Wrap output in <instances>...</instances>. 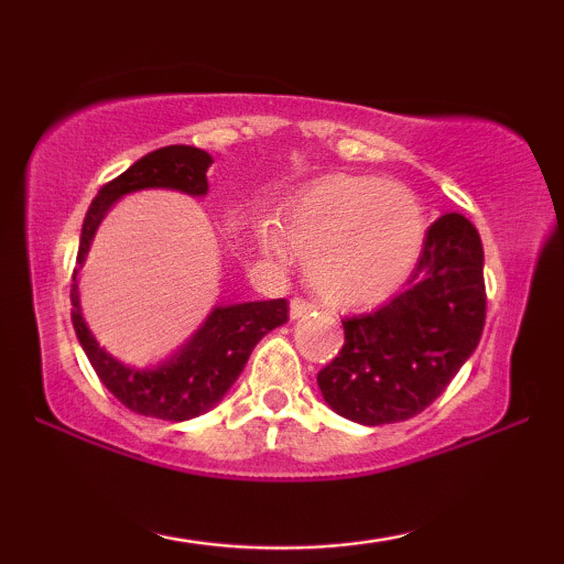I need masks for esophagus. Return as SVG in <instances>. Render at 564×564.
<instances>
[{
  "label": "esophagus",
  "mask_w": 564,
  "mask_h": 564,
  "mask_svg": "<svg viewBox=\"0 0 564 564\" xmlns=\"http://www.w3.org/2000/svg\"><path fill=\"white\" fill-rule=\"evenodd\" d=\"M313 303H307V300L303 297H292L290 300V318H303V315H307L313 311Z\"/></svg>",
  "instance_id": "1"
}]
</instances>
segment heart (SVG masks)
<instances>
[{
	"label": "heart",
	"instance_id": "b5f03b06",
	"mask_svg": "<svg viewBox=\"0 0 564 564\" xmlns=\"http://www.w3.org/2000/svg\"><path fill=\"white\" fill-rule=\"evenodd\" d=\"M426 223L403 184L380 176L334 174L288 199L280 223H261V251L288 261L305 257L315 295L338 307L382 303L419 264Z\"/></svg>",
	"mask_w": 564,
	"mask_h": 564
}]
</instances>
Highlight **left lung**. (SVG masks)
<instances>
[{
	"mask_svg": "<svg viewBox=\"0 0 564 564\" xmlns=\"http://www.w3.org/2000/svg\"><path fill=\"white\" fill-rule=\"evenodd\" d=\"M485 305L480 236L465 215L446 213L426 230L408 288L341 321V351L318 372L323 400L361 426L413 419L477 349Z\"/></svg>",
	"mask_w": 564,
	"mask_h": 564,
	"instance_id": "left-lung-1",
	"label": "left lung"
}]
</instances>
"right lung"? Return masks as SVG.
Listing matches in <instances>:
<instances>
[{
  "label": "right lung",
  "instance_id": "add662e5",
  "mask_svg": "<svg viewBox=\"0 0 564 564\" xmlns=\"http://www.w3.org/2000/svg\"><path fill=\"white\" fill-rule=\"evenodd\" d=\"M213 156L195 145H164L145 153L133 166L107 182L91 199L82 226L76 264H84L91 238L107 210L120 197L138 189H180L184 195H207V166ZM79 267L72 282V323L84 354L107 390L133 413L161 421H187L210 411L243 372L253 346L269 330L288 321V300H259V303L220 305L207 315L203 328L159 367L135 369L110 357L95 341L79 305Z\"/></svg>",
  "mask_w": 564,
  "mask_h": 564
}]
</instances>
